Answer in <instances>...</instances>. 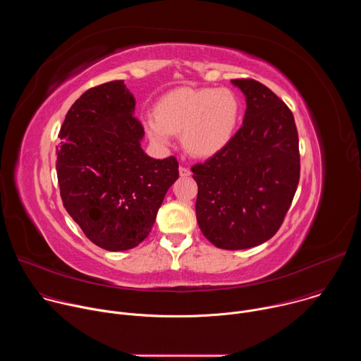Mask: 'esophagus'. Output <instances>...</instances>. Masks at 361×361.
I'll return each mask as SVG.
<instances>
[{
  "label": "esophagus",
  "instance_id": "obj_1",
  "mask_svg": "<svg viewBox=\"0 0 361 361\" xmlns=\"http://www.w3.org/2000/svg\"><path fill=\"white\" fill-rule=\"evenodd\" d=\"M178 171H180V177H190L191 176V170L188 169V167H180L178 169Z\"/></svg>",
  "mask_w": 361,
  "mask_h": 361
}]
</instances>
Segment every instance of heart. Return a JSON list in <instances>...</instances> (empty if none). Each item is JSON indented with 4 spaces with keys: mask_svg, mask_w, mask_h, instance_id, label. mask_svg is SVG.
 Instances as JSON below:
<instances>
[{
    "mask_svg": "<svg viewBox=\"0 0 361 361\" xmlns=\"http://www.w3.org/2000/svg\"><path fill=\"white\" fill-rule=\"evenodd\" d=\"M240 117V101L228 88L181 87L164 94L144 120L152 144L167 147L173 134H181L185 151L210 159L231 141Z\"/></svg>",
    "mask_w": 361,
    "mask_h": 361,
    "instance_id": "heart-1",
    "label": "heart"
}]
</instances>
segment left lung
<instances>
[{
  "label": "left lung",
  "instance_id": "obj_1",
  "mask_svg": "<svg viewBox=\"0 0 361 361\" xmlns=\"http://www.w3.org/2000/svg\"><path fill=\"white\" fill-rule=\"evenodd\" d=\"M231 82L245 97L243 126L223 151L191 171L204 237L219 248L244 250L280 228L300 180V152L294 117L284 102L255 80Z\"/></svg>",
  "mask_w": 361,
  "mask_h": 361
}]
</instances>
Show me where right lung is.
Listing matches in <instances>:
<instances>
[{"label":"right lung","mask_w":361,"mask_h":361,"mask_svg":"<svg viewBox=\"0 0 361 361\" xmlns=\"http://www.w3.org/2000/svg\"><path fill=\"white\" fill-rule=\"evenodd\" d=\"M135 98L117 80L87 90L60 130L57 177L67 213L95 245L124 251L151 231L167 190L178 178L176 157L144 152Z\"/></svg>","instance_id":"1"}]
</instances>
